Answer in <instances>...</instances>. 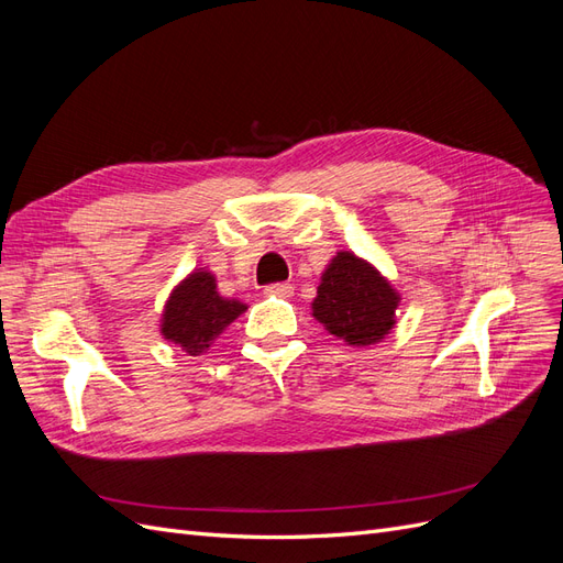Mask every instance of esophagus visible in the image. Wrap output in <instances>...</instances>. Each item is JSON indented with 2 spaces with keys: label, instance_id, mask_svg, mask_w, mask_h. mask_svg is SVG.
<instances>
[{
  "label": "esophagus",
  "instance_id": "1",
  "mask_svg": "<svg viewBox=\"0 0 563 563\" xmlns=\"http://www.w3.org/2000/svg\"><path fill=\"white\" fill-rule=\"evenodd\" d=\"M294 286L291 284H269L265 286V296H277V298H291Z\"/></svg>",
  "mask_w": 563,
  "mask_h": 563
}]
</instances>
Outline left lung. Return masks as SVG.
Listing matches in <instances>:
<instances>
[{
	"instance_id": "8db88e82",
	"label": "left lung",
	"mask_w": 563,
	"mask_h": 563,
	"mask_svg": "<svg viewBox=\"0 0 563 563\" xmlns=\"http://www.w3.org/2000/svg\"><path fill=\"white\" fill-rule=\"evenodd\" d=\"M399 300L376 267L350 251H338L321 272L312 317L347 345H376L395 329Z\"/></svg>"
}]
</instances>
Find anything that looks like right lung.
<instances>
[{
  "mask_svg": "<svg viewBox=\"0 0 563 563\" xmlns=\"http://www.w3.org/2000/svg\"><path fill=\"white\" fill-rule=\"evenodd\" d=\"M244 312L246 305L236 298L220 296L216 277L209 269L199 267L168 296L159 331L168 343L178 345L190 356H199Z\"/></svg>",
  "mask_w": 563,
  "mask_h": 563,
  "instance_id": "1",
  "label": "right lung"
}]
</instances>
